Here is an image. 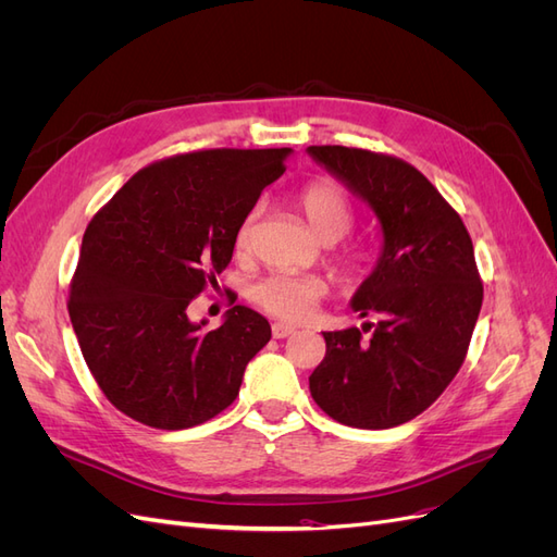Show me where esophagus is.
<instances>
[{"mask_svg": "<svg viewBox=\"0 0 557 557\" xmlns=\"http://www.w3.org/2000/svg\"><path fill=\"white\" fill-rule=\"evenodd\" d=\"M297 330L293 325H285V323H274L272 327V334L274 339H285V336H293Z\"/></svg>", "mask_w": 557, "mask_h": 557, "instance_id": "1", "label": "esophagus"}]
</instances>
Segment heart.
<instances>
[{
  "mask_svg": "<svg viewBox=\"0 0 557 557\" xmlns=\"http://www.w3.org/2000/svg\"><path fill=\"white\" fill-rule=\"evenodd\" d=\"M299 209L307 215L311 230L325 244L339 242L352 225V209L350 201L344 195L339 185L332 181H311L297 195ZM260 221V207H252L244 221L239 223L237 237H234V250L239 256L252 248V237H256V225ZM372 258L362 248H348L336 258L342 276L348 283H360L369 274ZM330 293V285L320 276H297V274H272L262 278L252 288V299L260 309L269 315H274L283 323H305L313 315L320 301Z\"/></svg>",
  "mask_w": 557,
  "mask_h": 557,
  "instance_id": "heart-1",
  "label": "heart"
}]
</instances>
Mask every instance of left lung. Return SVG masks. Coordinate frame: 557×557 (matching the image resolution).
I'll list each match as a JSON object with an SVG mask.
<instances>
[{
  "instance_id": "8db88e82",
  "label": "left lung",
  "mask_w": 557,
  "mask_h": 557,
  "mask_svg": "<svg viewBox=\"0 0 557 557\" xmlns=\"http://www.w3.org/2000/svg\"><path fill=\"white\" fill-rule=\"evenodd\" d=\"M307 153L372 207L383 234L372 274L350 299L369 320L323 332L327 350L309 391L336 423L397 428L423 413L465 362L483 301L474 246L458 211L409 162L346 146Z\"/></svg>"
}]
</instances>
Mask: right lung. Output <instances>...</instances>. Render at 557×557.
Masks as SVG:
<instances>
[{
  "label": "right lung",
  "mask_w": 557,
  "mask_h": 557,
  "mask_svg": "<svg viewBox=\"0 0 557 557\" xmlns=\"http://www.w3.org/2000/svg\"><path fill=\"white\" fill-rule=\"evenodd\" d=\"M293 148H213L134 174L83 234L70 318L83 358L117 411L158 430L207 423L237 399L272 339L267 318L232 307L205 332L188 305L232 260L234 237Z\"/></svg>",
  "instance_id": "add662e5"
}]
</instances>
